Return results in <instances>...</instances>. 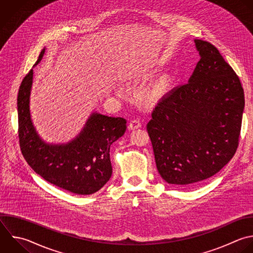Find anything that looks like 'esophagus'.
Returning a JSON list of instances; mask_svg holds the SVG:
<instances>
[{
  "mask_svg": "<svg viewBox=\"0 0 253 253\" xmlns=\"http://www.w3.org/2000/svg\"><path fill=\"white\" fill-rule=\"evenodd\" d=\"M140 126H141V123L139 120H132V121H130V123L128 125V129L133 130V129L139 128Z\"/></svg>",
  "mask_w": 253,
  "mask_h": 253,
  "instance_id": "34e87169",
  "label": "esophagus"
}]
</instances>
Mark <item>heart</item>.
<instances>
[{
  "mask_svg": "<svg viewBox=\"0 0 253 253\" xmlns=\"http://www.w3.org/2000/svg\"><path fill=\"white\" fill-rule=\"evenodd\" d=\"M157 96H158V91H156V90H153V91H150L149 93H148V95H147V99H148V101H153V100H155L156 98H157Z\"/></svg>",
  "mask_w": 253,
  "mask_h": 253,
  "instance_id": "b5f03b06",
  "label": "heart"
}]
</instances>
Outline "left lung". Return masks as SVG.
I'll use <instances>...</instances> for the list:
<instances>
[{
  "label": "left lung",
  "mask_w": 253,
  "mask_h": 253,
  "mask_svg": "<svg viewBox=\"0 0 253 253\" xmlns=\"http://www.w3.org/2000/svg\"><path fill=\"white\" fill-rule=\"evenodd\" d=\"M194 42L201 58L192 76L162 97L146 126L160 176L182 187L213 176L232 158L244 109L233 69L212 44Z\"/></svg>",
  "instance_id": "obj_1"
}]
</instances>
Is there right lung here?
Listing matches in <instances>:
<instances>
[{"instance_id":"1","label":"right lung","mask_w":253,"mask_h":253,"mask_svg":"<svg viewBox=\"0 0 253 253\" xmlns=\"http://www.w3.org/2000/svg\"><path fill=\"white\" fill-rule=\"evenodd\" d=\"M44 52L45 48L35 66ZM33 78L32 69L18 95L19 137L25 159L36 173L59 188L78 195L99 191L112 176L110 147L126 132V121L95 112L74 139L61 144L47 143L38 133L31 117Z\"/></svg>"}]
</instances>
